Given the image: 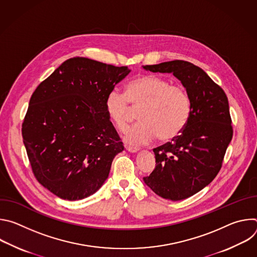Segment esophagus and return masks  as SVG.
Segmentation results:
<instances>
[{
  "label": "esophagus",
  "instance_id": "34e87169",
  "mask_svg": "<svg viewBox=\"0 0 257 257\" xmlns=\"http://www.w3.org/2000/svg\"><path fill=\"white\" fill-rule=\"evenodd\" d=\"M125 149L129 152V153H137L139 151L138 148H134V146H128V145H125Z\"/></svg>",
  "mask_w": 257,
  "mask_h": 257
}]
</instances>
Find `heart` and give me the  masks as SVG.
Instances as JSON below:
<instances>
[{"label":"heart","instance_id":"b5f03b06","mask_svg":"<svg viewBox=\"0 0 257 257\" xmlns=\"http://www.w3.org/2000/svg\"><path fill=\"white\" fill-rule=\"evenodd\" d=\"M131 105L138 108L140 121L126 131L125 140L145 144L156 137L169 141L179 136L189 122L192 105L186 88L157 74H143L125 85L124 93L109 91L103 102L107 119L124 131L132 115Z\"/></svg>","mask_w":257,"mask_h":257}]
</instances>
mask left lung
<instances>
[{
    "label": "left lung",
    "mask_w": 257,
    "mask_h": 257,
    "mask_svg": "<svg viewBox=\"0 0 257 257\" xmlns=\"http://www.w3.org/2000/svg\"><path fill=\"white\" fill-rule=\"evenodd\" d=\"M143 68L173 73L191 99L186 128L171 142L154 149L156 168L143 178L159 196L173 201L185 199L208 185L222 168L233 136L228 97L201 68L190 62L175 60Z\"/></svg>",
    "instance_id": "1"
}]
</instances>
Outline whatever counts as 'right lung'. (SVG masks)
<instances>
[{
	"label": "right lung",
	"instance_id": "obj_1",
	"mask_svg": "<svg viewBox=\"0 0 257 257\" xmlns=\"http://www.w3.org/2000/svg\"><path fill=\"white\" fill-rule=\"evenodd\" d=\"M129 72L127 66L71 58L32 93L23 143L34 177L58 197L79 200L93 194L123 152L103 102Z\"/></svg>",
	"mask_w": 257,
	"mask_h": 257
}]
</instances>
